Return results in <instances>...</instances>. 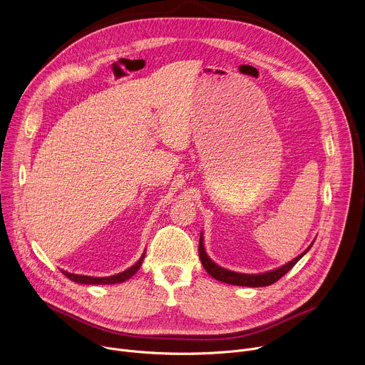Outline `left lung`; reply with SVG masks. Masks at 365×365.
Here are the masks:
<instances>
[{"label":"left lung","instance_id":"obj_1","mask_svg":"<svg viewBox=\"0 0 365 365\" xmlns=\"http://www.w3.org/2000/svg\"><path fill=\"white\" fill-rule=\"evenodd\" d=\"M312 245H314V242L309 245V248H306V251H303L300 255L293 258L292 262L286 263L284 266H282L276 270L267 272V273H259V274L237 273V272H231V270H227V269L220 267L218 264H215L212 259L207 257V254L205 251L202 234H200V238H199V257H200V263H202L203 269L207 273H210L214 279H217L222 283H228V284H234V286H247V287H264V286H270V284L276 283L279 279H282L299 262V259L310 250Z\"/></svg>","mask_w":365,"mask_h":365}]
</instances>
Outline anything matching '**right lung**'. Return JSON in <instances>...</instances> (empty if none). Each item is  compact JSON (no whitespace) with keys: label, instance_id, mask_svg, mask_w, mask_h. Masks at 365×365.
<instances>
[{"label":"right lung","instance_id":"add662e5","mask_svg":"<svg viewBox=\"0 0 365 365\" xmlns=\"http://www.w3.org/2000/svg\"><path fill=\"white\" fill-rule=\"evenodd\" d=\"M144 254H145V252H143V255L140 257V259H138V262H137L134 266H131L130 269H127V270L123 272V273H118V274H114V276H110V277H91V276H82V274L68 273V272H65V270H62V273H63L69 280H72V282H75V283H81V284H115V283H123V282L128 280L130 277H133V276L138 272V269H140V266H141V263H143Z\"/></svg>","mask_w":365,"mask_h":365}]
</instances>
